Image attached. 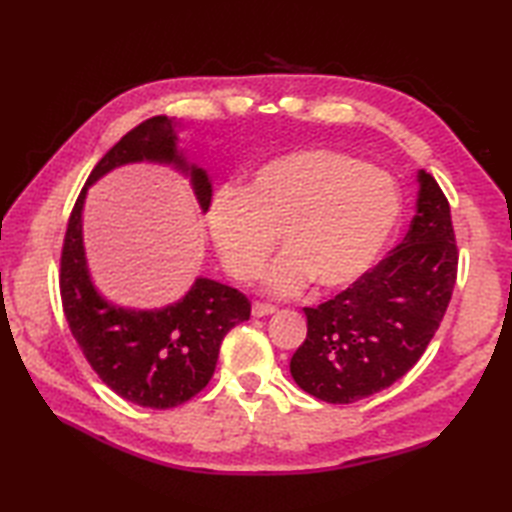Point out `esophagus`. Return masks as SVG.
<instances>
[{
    "instance_id": "34e87169",
    "label": "esophagus",
    "mask_w": 512,
    "mask_h": 512,
    "mask_svg": "<svg viewBox=\"0 0 512 512\" xmlns=\"http://www.w3.org/2000/svg\"><path fill=\"white\" fill-rule=\"evenodd\" d=\"M277 308L270 306V303H262V301H255L253 303V317L262 319V317H270V314H275Z\"/></svg>"
}]
</instances>
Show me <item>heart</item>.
Returning <instances> with one entry per match:
<instances>
[{"label": "heart", "mask_w": 512, "mask_h": 512, "mask_svg": "<svg viewBox=\"0 0 512 512\" xmlns=\"http://www.w3.org/2000/svg\"><path fill=\"white\" fill-rule=\"evenodd\" d=\"M400 215V193L387 173L334 149H299L264 162L244 187H226L209 209V231L228 275L253 281L266 273L279 297L308 284L336 292L361 279Z\"/></svg>", "instance_id": "heart-1"}]
</instances>
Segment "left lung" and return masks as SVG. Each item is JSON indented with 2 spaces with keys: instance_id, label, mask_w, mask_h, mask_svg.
Wrapping results in <instances>:
<instances>
[{
  "instance_id": "1",
  "label": "left lung",
  "mask_w": 512,
  "mask_h": 512,
  "mask_svg": "<svg viewBox=\"0 0 512 512\" xmlns=\"http://www.w3.org/2000/svg\"><path fill=\"white\" fill-rule=\"evenodd\" d=\"M409 231L391 253L339 295L303 308L308 336L290 374L310 396L350 405L394 385L420 361L449 308L458 242L447 195L431 173Z\"/></svg>"
}]
</instances>
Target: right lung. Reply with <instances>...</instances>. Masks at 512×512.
Instances as JSON below:
<instances>
[{"instance_id": "1", "label": "right lung", "mask_w": 512, "mask_h": 512, "mask_svg": "<svg viewBox=\"0 0 512 512\" xmlns=\"http://www.w3.org/2000/svg\"><path fill=\"white\" fill-rule=\"evenodd\" d=\"M136 160L176 162V132L169 116H154L127 132L96 162L88 184L103 173ZM191 182L202 211L211 204L209 176L191 167ZM88 184L76 198L61 248L59 290L65 321L85 361L118 396L149 409H171L209 385L228 330L250 319L242 292L198 279L182 301L154 312L114 308L94 290L85 268L81 211Z\"/></svg>"}]
</instances>
